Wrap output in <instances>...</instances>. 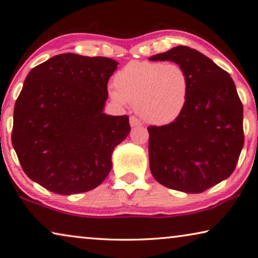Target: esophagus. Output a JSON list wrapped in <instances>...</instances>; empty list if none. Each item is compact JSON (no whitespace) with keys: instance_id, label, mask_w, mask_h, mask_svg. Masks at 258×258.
<instances>
[{"instance_id":"34e87169","label":"esophagus","mask_w":258,"mask_h":258,"mask_svg":"<svg viewBox=\"0 0 258 258\" xmlns=\"http://www.w3.org/2000/svg\"><path fill=\"white\" fill-rule=\"evenodd\" d=\"M129 122H130V125H131V127H139V125H143L142 121H140V120L137 118V116H135V115L130 116Z\"/></svg>"}]
</instances>
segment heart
Listing matches in <instances>:
<instances>
[{"label": "heart", "mask_w": 258, "mask_h": 258, "mask_svg": "<svg viewBox=\"0 0 258 258\" xmlns=\"http://www.w3.org/2000/svg\"><path fill=\"white\" fill-rule=\"evenodd\" d=\"M110 96L116 103L133 104L149 123L166 124L183 112L189 94V79L181 65L133 60L114 77Z\"/></svg>", "instance_id": "1"}]
</instances>
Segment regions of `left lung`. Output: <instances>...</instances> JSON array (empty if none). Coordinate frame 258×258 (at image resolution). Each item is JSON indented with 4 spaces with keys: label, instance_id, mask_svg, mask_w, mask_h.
Masks as SVG:
<instances>
[{
    "label": "left lung",
    "instance_id": "left-lung-1",
    "mask_svg": "<svg viewBox=\"0 0 258 258\" xmlns=\"http://www.w3.org/2000/svg\"><path fill=\"white\" fill-rule=\"evenodd\" d=\"M181 65L189 79L185 108L173 122L149 125V166L158 183L201 193L230 176L244 146L242 103L234 81L210 58L186 46L149 57Z\"/></svg>",
    "mask_w": 258,
    "mask_h": 258
}]
</instances>
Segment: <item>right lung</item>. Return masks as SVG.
<instances>
[{"mask_svg":"<svg viewBox=\"0 0 258 258\" xmlns=\"http://www.w3.org/2000/svg\"><path fill=\"white\" fill-rule=\"evenodd\" d=\"M118 61L53 56L29 72L13 112L12 145L27 176L71 196L99 186L113 149L130 133L128 115H108V82Z\"/></svg>","mask_w":258,"mask_h":258,"instance_id":"right-lung-1","label":"right lung"}]
</instances>
